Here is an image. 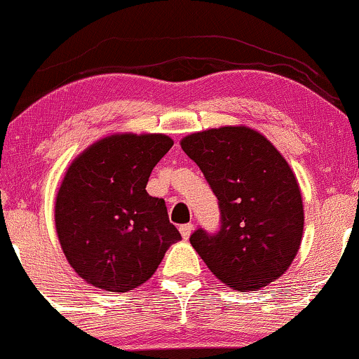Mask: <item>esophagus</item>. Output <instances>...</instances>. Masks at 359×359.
Returning a JSON list of instances; mask_svg holds the SVG:
<instances>
[{
	"mask_svg": "<svg viewBox=\"0 0 359 359\" xmlns=\"http://www.w3.org/2000/svg\"><path fill=\"white\" fill-rule=\"evenodd\" d=\"M180 233H182V238L187 240L190 237V233H192L194 230V224H185V225H180Z\"/></svg>",
	"mask_w": 359,
	"mask_h": 359,
	"instance_id": "34e87169",
	"label": "esophagus"
}]
</instances>
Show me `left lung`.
Listing matches in <instances>:
<instances>
[{
	"label": "left lung",
	"instance_id": "obj_1",
	"mask_svg": "<svg viewBox=\"0 0 359 359\" xmlns=\"http://www.w3.org/2000/svg\"><path fill=\"white\" fill-rule=\"evenodd\" d=\"M220 207V230H195L190 243L222 283L255 292L280 278L303 237L302 190L292 167L265 135L225 126L180 140Z\"/></svg>",
	"mask_w": 359,
	"mask_h": 359
}]
</instances>
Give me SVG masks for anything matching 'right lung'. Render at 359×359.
<instances>
[{
    "mask_svg": "<svg viewBox=\"0 0 359 359\" xmlns=\"http://www.w3.org/2000/svg\"><path fill=\"white\" fill-rule=\"evenodd\" d=\"M174 140L165 134H112L67 167L54 203L66 260L93 287L124 293L151 278L180 233L164 198L146 185Z\"/></svg>",
    "mask_w": 359,
    "mask_h": 359,
    "instance_id": "obj_1",
    "label": "right lung"
}]
</instances>
